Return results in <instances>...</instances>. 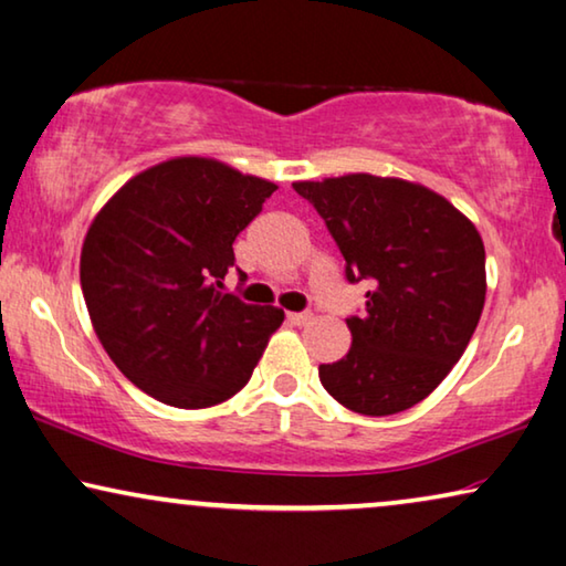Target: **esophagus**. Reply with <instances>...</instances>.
<instances>
[{
  "label": "esophagus",
  "mask_w": 566,
  "mask_h": 566,
  "mask_svg": "<svg viewBox=\"0 0 566 566\" xmlns=\"http://www.w3.org/2000/svg\"><path fill=\"white\" fill-rule=\"evenodd\" d=\"M311 318H314L311 311H301V314H289V322L293 326H306V324H311Z\"/></svg>",
  "instance_id": "obj_1"
}]
</instances>
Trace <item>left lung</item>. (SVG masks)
Masks as SVG:
<instances>
[{
  "label": "left lung",
  "instance_id": "obj_1",
  "mask_svg": "<svg viewBox=\"0 0 566 566\" xmlns=\"http://www.w3.org/2000/svg\"><path fill=\"white\" fill-rule=\"evenodd\" d=\"M324 219L349 283L367 281L352 347L318 367L334 400L390 416L447 378L485 306V244L444 196L400 178L352 174L293 184Z\"/></svg>",
  "mask_w": 566,
  "mask_h": 566
}]
</instances>
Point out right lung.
<instances>
[{
  "instance_id": "1",
  "label": "right lung",
  "mask_w": 566,
  "mask_h": 566,
  "mask_svg": "<svg viewBox=\"0 0 566 566\" xmlns=\"http://www.w3.org/2000/svg\"><path fill=\"white\" fill-rule=\"evenodd\" d=\"M275 188L224 163L176 158L127 181L88 227L81 289L96 337L160 403L232 398L283 324L281 308L222 293L237 234Z\"/></svg>"
}]
</instances>
